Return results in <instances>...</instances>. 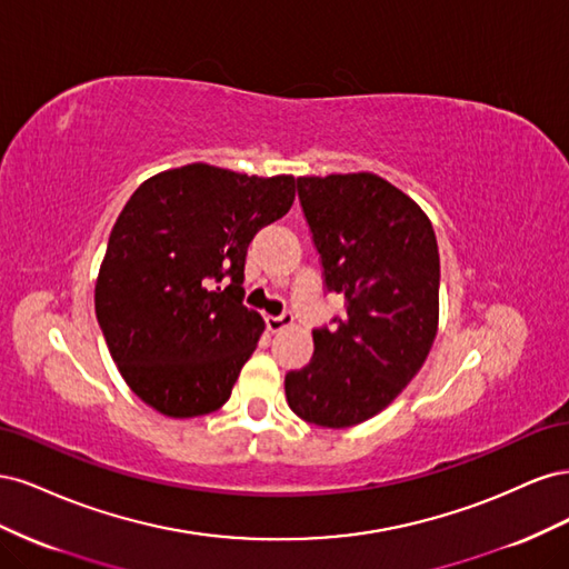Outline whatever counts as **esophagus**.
<instances>
[{
	"label": "esophagus",
	"instance_id": "1",
	"mask_svg": "<svg viewBox=\"0 0 569 569\" xmlns=\"http://www.w3.org/2000/svg\"><path fill=\"white\" fill-rule=\"evenodd\" d=\"M291 322H295V316H291V313L268 316L266 318V325H268L270 332H282V330H287V327H291Z\"/></svg>",
	"mask_w": 569,
	"mask_h": 569
}]
</instances>
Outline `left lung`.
<instances>
[{
  "label": "left lung",
  "mask_w": 569,
  "mask_h": 569,
  "mask_svg": "<svg viewBox=\"0 0 569 569\" xmlns=\"http://www.w3.org/2000/svg\"><path fill=\"white\" fill-rule=\"evenodd\" d=\"M303 216L325 284L347 299L337 327L313 332V358L287 372L289 408L306 422L353 427L418 375L439 330V249L427 213L375 173L303 176Z\"/></svg>",
  "instance_id": "obj_1"
}]
</instances>
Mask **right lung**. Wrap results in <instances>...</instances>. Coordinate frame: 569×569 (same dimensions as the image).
I'll use <instances>...</instances> for the list:
<instances>
[{
	"label": "right lung",
	"instance_id": "add662e5",
	"mask_svg": "<svg viewBox=\"0 0 569 569\" xmlns=\"http://www.w3.org/2000/svg\"><path fill=\"white\" fill-rule=\"evenodd\" d=\"M295 187V176L187 163L151 176L123 206L94 311L118 372L153 410L197 418L230 399L266 330L242 303L247 249L291 209Z\"/></svg>",
	"mask_w": 569,
	"mask_h": 569
}]
</instances>
